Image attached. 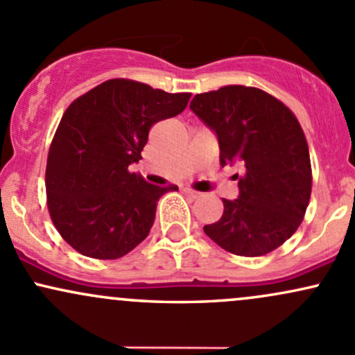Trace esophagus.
I'll list each match as a JSON object with an SVG mask.
<instances>
[{"mask_svg": "<svg viewBox=\"0 0 355 355\" xmlns=\"http://www.w3.org/2000/svg\"><path fill=\"white\" fill-rule=\"evenodd\" d=\"M182 193H184L186 196L189 198V200H196V198H200V194H201V193H198V191H193V189H189V188L182 189Z\"/></svg>", "mask_w": 355, "mask_h": 355, "instance_id": "obj_1", "label": "esophagus"}]
</instances>
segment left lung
<instances>
[{
	"instance_id": "obj_1",
	"label": "left lung",
	"mask_w": 355,
	"mask_h": 355,
	"mask_svg": "<svg viewBox=\"0 0 355 355\" xmlns=\"http://www.w3.org/2000/svg\"><path fill=\"white\" fill-rule=\"evenodd\" d=\"M189 108L220 146V164H240L237 200H225L218 222L203 230L227 252L257 257L298 230L311 194L308 144L279 100L247 86L196 94Z\"/></svg>"
}]
</instances>
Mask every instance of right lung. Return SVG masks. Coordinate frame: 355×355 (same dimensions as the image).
Here are the masks:
<instances>
[{
  "label": "right lung",
  "mask_w": 355,
  "mask_h": 355,
  "mask_svg": "<svg viewBox=\"0 0 355 355\" xmlns=\"http://www.w3.org/2000/svg\"><path fill=\"white\" fill-rule=\"evenodd\" d=\"M189 93L110 79L69 105L51 144L45 189L51 218L79 254L118 259L150 232L162 194L128 166L142 159L148 130L179 115Z\"/></svg>",
  "instance_id": "right-lung-1"
}]
</instances>
